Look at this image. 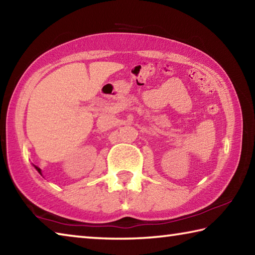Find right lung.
Returning <instances> with one entry per match:
<instances>
[{
    "label": "right lung",
    "instance_id": "obj_1",
    "mask_svg": "<svg viewBox=\"0 0 255 255\" xmlns=\"http://www.w3.org/2000/svg\"><path fill=\"white\" fill-rule=\"evenodd\" d=\"M34 167H36V170H37V171H38V172H39V173H40V174H41V170H40V169H39V167H38V166H34Z\"/></svg>",
    "mask_w": 255,
    "mask_h": 255
}]
</instances>
